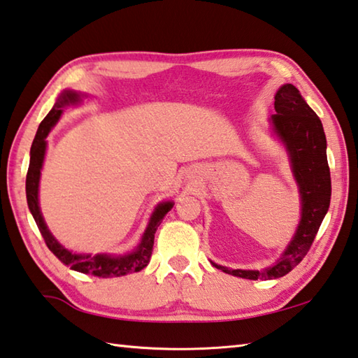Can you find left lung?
Wrapping results in <instances>:
<instances>
[{
	"instance_id": "left-lung-1",
	"label": "left lung",
	"mask_w": 358,
	"mask_h": 358,
	"mask_svg": "<svg viewBox=\"0 0 358 358\" xmlns=\"http://www.w3.org/2000/svg\"><path fill=\"white\" fill-rule=\"evenodd\" d=\"M276 115L271 116L273 127L289 150L293 173L299 185L303 200L296 234L282 257L273 267L257 270H231L213 262L215 268L245 279H276L292 271L309 253L318 229L331 203V171L326 155V135L317 113L306 103L296 87L285 83L275 96Z\"/></svg>"
}]
</instances>
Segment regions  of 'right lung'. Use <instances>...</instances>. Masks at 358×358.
Wrapping results in <instances>:
<instances>
[{
	"instance_id": "1",
	"label": "right lung",
	"mask_w": 358,
	"mask_h": 358,
	"mask_svg": "<svg viewBox=\"0 0 358 358\" xmlns=\"http://www.w3.org/2000/svg\"><path fill=\"white\" fill-rule=\"evenodd\" d=\"M79 101V94L74 91H65L54 103L52 110L49 111L48 116L41 121L38 125L37 135L34 138V143L31 147V163L29 169H27L26 175V199L27 206H29L31 213L34 215V220L37 223L41 236H43L45 243L48 248L52 251L54 256H57L62 264L68 265L76 271L87 273V275H93L97 278H119L125 276L129 273H135L147 267V264L150 261L152 251H153V241H155L157 228L159 227L161 220L164 219V215L172 209V203L166 201L157 206L155 213H153L152 219L149 222L145 233L141 239V243L138 245V248L130 255L124 256H108V255H73L71 251L63 248L62 245L54 239L52 234L49 233V229L45 225L43 217L40 213L38 206V181H40V171L43 166L45 150H46V136L49 130L54 127V124L59 121V117L63 111V107H66L69 103H76Z\"/></svg>"
}]
</instances>
